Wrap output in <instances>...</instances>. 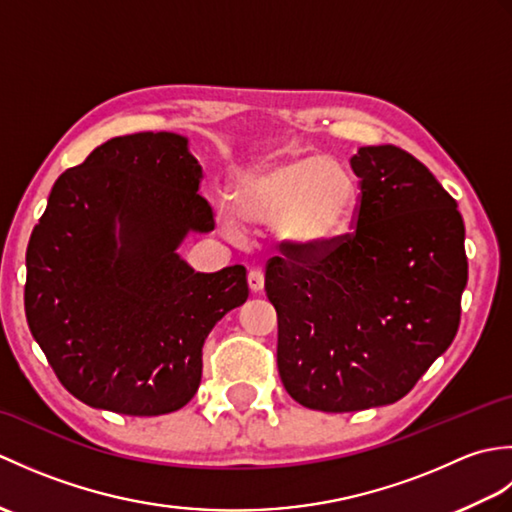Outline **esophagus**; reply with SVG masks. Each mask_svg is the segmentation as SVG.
Instances as JSON below:
<instances>
[{"instance_id":"obj_1","label":"esophagus","mask_w":512,"mask_h":512,"mask_svg":"<svg viewBox=\"0 0 512 512\" xmlns=\"http://www.w3.org/2000/svg\"><path fill=\"white\" fill-rule=\"evenodd\" d=\"M248 286L253 292H262L264 288V273L259 268H250L248 270Z\"/></svg>"}]
</instances>
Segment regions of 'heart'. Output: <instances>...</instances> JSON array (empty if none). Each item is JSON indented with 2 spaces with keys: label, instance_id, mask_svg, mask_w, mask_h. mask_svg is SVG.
<instances>
[{
  "label": "heart",
  "instance_id": "obj_1",
  "mask_svg": "<svg viewBox=\"0 0 512 512\" xmlns=\"http://www.w3.org/2000/svg\"><path fill=\"white\" fill-rule=\"evenodd\" d=\"M358 189L343 165L325 154L275 156L239 173L235 211L248 226H275L306 246H321L350 226ZM224 231L239 237L237 217L222 209Z\"/></svg>",
  "mask_w": 512,
  "mask_h": 512
}]
</instances>
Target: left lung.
Returning a JSON list of instances; mask_svg holds the SVG:
<instances>
[{
  "instance_id": "8db88e82",
  "label": "left lung",
  "mask_w": 512,
  "mask_h": 512,
  "mask_svg": "<svg viewBox=\"0 0 512 512\" xmlns=\"http://www.w3.org/2000/svg\"><path fill=\"white\" fill-rule=\"evenodd\" d=\"M350 233L286 244L266 264L277 367L299 405L343 413L407 396L455 339L469 279L458 204L394 145L352 158Z\"/></svg>"
}]
</instances>
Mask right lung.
Listing matches in <instances>:
<instances>
[{"instance_id":"add662e5","label":"right lung","mask_w":512,"mask_h":512,"mask_svg":"<svg viewBox=\"0 0 512 512\" xmlns=\"http://www.w3.org/2000/svg\"><path fill=\"white\" fill-rule=\"evenodd\" d=\"M202 178L187 138L140 132L54 182L26 250L24 306L59 383L85 405L178 411L200 387L204 339L248 299L244 266L204 275L176 255L189 231L215 228Z\"/></svg>"}]
</instances>
